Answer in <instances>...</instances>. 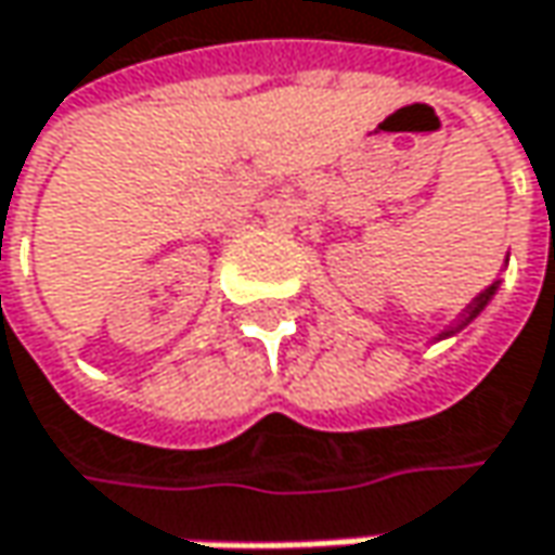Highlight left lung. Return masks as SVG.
<instances>
[{"instance_id": "left-lung-1", "label": "left lung", "mask_w": 555, "mask_h": 555, "mask_svg": "<svg viewBox=\"0 0 555 555\" xmlns=\"http://www.w3.org/2000/svg\"><path fill=\"white\" fill-rule=\"evenodd\" d=\"M506 262H509V259H506ZM496 291H500V281H493V284H490V287H487V291L481 293V296H478L475 302H468V306L462 309V315H459L453 324H447V327H443V331H440V334H437V337H434L430 344H437V340H447V337L459 334V331H462L465 324H472V321H475L478 315H481V312H485V306L490 302V299H493V296H496Z\"/></svg>"}]
</instances>
